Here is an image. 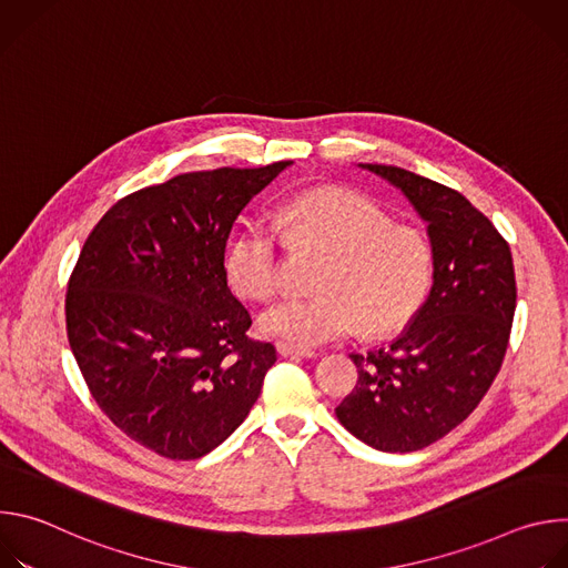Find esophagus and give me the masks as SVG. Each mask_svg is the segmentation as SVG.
Segmentation results:
<instances>
[{"label": "esophagus", "mask_w": 568, "mask_h": 568, "mask_svg": "<svg viewBox=\"0 0 568 568\" xmlns=\"http://www.w3.org/2000/svg\"><path fill=\"white\" fill-rule=\"evenodd\" d=\"M276 348H278V353H281L283 357H305V359L316 357V353H314V351H310V348H301V346H292V344H285V342H281Z\"/></svg>", "instance_id": "obj_1"}]
</instances>
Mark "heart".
I'll return each mask as SVG.
<instances>
[{
    "label": "heart",
    "instance_id": "1",
    "mask_svg": "<svg viewBox=\"0 0 568 568\" xmlns=\"http://www.w3.org/2000/svg\"><path fill=\"white\" fill-rule=\"evenodd\" d=\"M283 229L303 245L328 252L321 296L283 298L258 316V331L294 346H318L353 333L386 335L418 314L434 281L429 240L371 200L351 191H310L283 206ZM283 235L252 220L229 242L224 270L231 287L265 301L281 283Z\"/></svg>",
    "mask_w": 568,
    "mask_h": 568
}]
</instances>
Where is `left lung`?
<instances>
[{
    "instance_id": "left-lung-1",
    "label": "left lung",
    "mask_w": 568,
    "mask_h": 568,
    "mask_svg": "<svg viewBox=\"0 0 568 568\" xmlns=\"http://www.w3.org/2000/svg\"><path fill=\"white\" fill-rule=\"evenodd\" d=\"M409 200L427 224L434 281L404 331L351 353L357 384L335 409L379 452H418L458 427L495 382L517 305L508 242L458 191L395 166L359 164Z\"/></svg>"
}]
</instances>
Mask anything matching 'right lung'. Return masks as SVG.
Here are the masks:
<instances>
[{
    "mask_svg": "<svg viewBox=\"0 0 568 568\" xmlns=\"http://www.w3.org/2000/svg\"><path fill=\"white\" fill-rule=\"evenodd\" d=\"M292 161L186 173L119 200L67 285V337L94 399L132 440L173 460L224 443L276 362L247 337L226 285L231 226Z\"/></svg>",
    "mask_w": 568,
    "mask_h": 568,
    "instance_id": "1",
    "label": "right lung"
}]
</instances>
